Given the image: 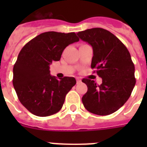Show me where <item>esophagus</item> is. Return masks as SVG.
<instances>
[{
	"mask_svg": "<svg viewBox=\"0 0 147 147\" xmlns=\"http://www.w3.org/2000/svg\"><path fill=\"white\" fill-rule=\"evenodd\" d=\"M76 82H77V83H80L82 81H81V79L79 78H76Z\"/></svg>",
	"mask_w": 147,
	"mask_h": 147,
	"instance_id": "34e87169",
	"label": "esophagus"
}]
</instances>
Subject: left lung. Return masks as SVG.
<instances>
[{"label": "left lung", "mask_w": 147, "mask_h": 147, "mask_svg": "<svg viewBox=\"0 0 147 147\" xmlns=\"http://www.w3.org/2000/svg\"><path fill=\"white\" fill-rule=\"evenodd\" d=\"M81 40L93 49L91 67L102 78L95 82L83 78L88 92L82 100L92 114L108 115L121 108L130 98L134 88V65L127 47L115 36L102 28L88 29L77 33Z\"/></svg>", "instance_id": "8db88e82"}]
</instances>
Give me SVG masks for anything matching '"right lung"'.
<instances>
[{
	"label": "right lung",
	"instance_id": "obj_1",
	"mask_svg": "<svg viewBox=\"0 0 147 147\" xmlns=\"http://www.w3.org/2000/svg\"><path fill=\"white\" fill-rule=\"evenodd\" d=\"M79 41L75 33H42L24 46L13 65V85L20 101L39 117L57 113L67 93L76 84L73 77L57 79L49 65L60 60L65 48Z\"/></svg>",
	"mask_w": 147,
	"mask_h": 147
}]
</instances>
